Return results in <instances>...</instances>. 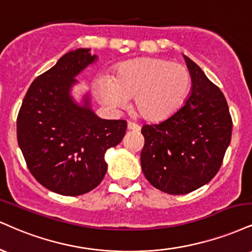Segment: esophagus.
Listing matches in <instances>:
<instances>
[{
	"label": "esophagus",
	"mask_w": 252,
	"mask_h": 252,
	"mask_svg": "<svg viewBox=\"0 0 252 252\" xmlns=\"http://www.w3.org/2000/svg\"><path fill=\"white\" fill-rule=\"evenodd\" d=\"M128 129L134 130V131H138V130H141V126L134 122H128Z\"/></svg>",
	"instance_id": "obj_1"
}]
</instances>
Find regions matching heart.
<instances>
[{
	"label": "heart",
	"mask_w": 252,
	"mask_h": 252,
	"mask_svg": "<svg viewBox=\"0 0 252 252\" xmlns=\"http://www.w3.org/2000/svg\"><path fill=\"white\" fill-rule=\"evenodd\" d=\"M190 88L189 71L166 60L143 57L121 63L116 75L98 81L101 101L109 108L126 105L135 96V108L144 118L159 121L170 116L184 102Z\"/></svg>",
	"instance_id": "heart-1"
}]
</instances>
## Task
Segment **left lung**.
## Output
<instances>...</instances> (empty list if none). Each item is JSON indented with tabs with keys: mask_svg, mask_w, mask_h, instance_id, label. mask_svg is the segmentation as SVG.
<instances>
[{
	"mask_svg": "<svg viewBox=\"0 0 252 252\" xmlns=\"http://www.w3.org/2000/svg\"><path fill=\"white\" fill-rule=\"evenodd\" d=\"M191 92L170 117L142 128V171L149 183L170 195H184L215 177L231 141L232 120L220 88L184 56Z\"/></svg>",
	"mask_w": 252,
	"mask_h": 252,
	"instance_id": "1",
	"label": "left lung"
}]
</instances>
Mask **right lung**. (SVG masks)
I'll list each match as a JSON object with an SVG mask.
<instances>
[{
    "mask_svg": "<svg viewBox=\"0 0 252 252\" xmlns=\"http://www.w3.org/2000/svg\"><path fill=\"white\" fill-rule=\"evenodd\" d=\"M90 49L71 50L29 87L17 116V142L28 169L50 191L78 196L101 183L108 165L104 155L122 141L123 120H103L71 96L75 77L95 62Z\"/></svg>",
    "mask_w": 252,
    "mask_h": 252,
    "instance_id": "1",
    "label": "right lung"
}]
</instances>
